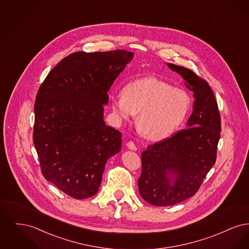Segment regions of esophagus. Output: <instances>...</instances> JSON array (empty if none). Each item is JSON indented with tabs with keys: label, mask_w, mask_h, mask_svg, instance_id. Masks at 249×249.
Here are the masks:
<instances>
[{
	"label": "esophagus",
	"mask_w": 249,
	"mask_h": 249,
	"mask_svg": "<svg viewBox=\"0 0 249 249\" xmlns=\"http://www.w3.org/2000/svg\"><path fill=\"white\" fill-rule=\"evenodd\" d=\"M127 146H128L129 149L132 150V151H136L137 150V146L135 145V143L133 142H127Z\"/></svg>",
	"instance_id": "obj_1"
}]
</instances>
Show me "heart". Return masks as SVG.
Here are the masks:
<instances>
[{"label":"heart","instance_id":"b5f03b06","mask_svg":"<svg viewBox=\"0 0 249 249\" xmlns=\"http://www.w3.org/2000/svg\"><path fill=\"white\" fill-rule=\"evenodd\" d=\"M115 117L130 121L135 114L136 126L151 141H161L172 135L187 116L188 94L156 77H145L127 84L122 94L110 100Z\"/></svg>","mask_w":249,"mask_h":249}]
</instances>
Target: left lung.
I'll use <instances>...</instances> for the list:
<instances>
[{
    "mask_svg": "<svg viewBox=\"0 0 249 249\" xmlns=\"http://www.w3.org/2000/svg\"><path fill=\"white\" fill-rule=\"evenodd\" d=\"M166 64L182 76L194 102L185 130L148 145L142 153L139 193L156 206L174 205L195 195L215 162L221 131L218 107L208 83L188 68Z\"/></svg>",
    "mask_w": 249,
    "mask_h": 249,
    "instance_id": "8db88e82",
    "label": "left lung"
}]
</instances>
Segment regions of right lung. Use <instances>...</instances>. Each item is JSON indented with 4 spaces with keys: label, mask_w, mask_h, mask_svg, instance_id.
<instances>
[{
    "label": "right lung",
    "mask_w": 249,
    "mask_h": 249,
    "mask_svg": "<svg viewBox=\"0 0 249 249\" xmlns=\"http://www.w3.org/2000/svg\"><path fill=\"white\" fill-rule=\"evenodd\" d=\"M133 58L125 50L75 52L41 85L35 104L34 143L45 178L74 199L92 197L121 132L104 120L108 90Z\"/></svg>",
    "instance_id": "add662e5"
}]
</instances>
